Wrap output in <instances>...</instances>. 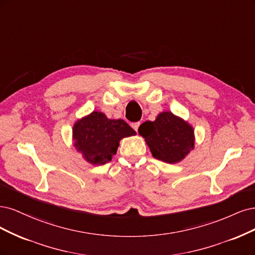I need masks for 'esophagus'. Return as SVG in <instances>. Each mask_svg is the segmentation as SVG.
I'll use <instances>...</instances> for the list:
<instances>
[{
  "label": "esophagus",
  "instance_id": "obj_1",
  "mask_svg": "<svg viewBox=\"0 0 255 255\" xmlns=\"http://www.w3.org/2000/svg\"><path fill=\"white\" fill-rule=\"evenodd\" d=\"M139 125H141V123H139V122H136V123H132V124H131V127H132V128L136 131V132H137V129H138Z\"/></svg>",
  "mask_w": 255,
  "mask_h": 255
}]
</instances>
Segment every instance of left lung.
<instances>
[{
	"label": "left lung",
	"mask_w": 255,
	"mask_h": 255,
	"mask_svg": "<svg viewBox=\"0 0 255 255\" xmlns=\"http://www.w3.org/2000/svg\"><path fill=\"white\" fill-rule=\"evenodd\" d=\"M153 158L169 164L182 161L194 149V128L170 111L161 112L153 122L138 127Z\"/></svg>",
	"instance_id": "1"
}]
</instances>
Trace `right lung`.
<instances>
[{"mask_svg":"<svg viewBox=\"0 0 255 255\" xmlns=\"http://www.w3.org/2000/svg\"><path fill=\"white\" fill-rule=\"evenodd\" d=\"M136 132L125 121L110 120L103 112L93 111L73 126L74 147L93 165H104L118 151L122 138Z\"/></svg>","mask_w":255,"mask_h":255,"instance_id":"add662e5","label":"right lung"}]
</instances>
